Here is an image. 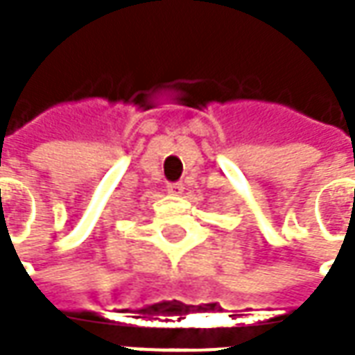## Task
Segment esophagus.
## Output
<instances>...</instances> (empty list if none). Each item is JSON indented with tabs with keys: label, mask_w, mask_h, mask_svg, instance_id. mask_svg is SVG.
Here are the masks:
<instances>
[{
	"label": "esophagus",
	"mask_w": 355,
	"mask_h": 355,
	"mask_svg": "<svg viewBox=\"0 0 355 355\" xmlns=\"http://www.w3.org/2000/svg\"><path fill=\"white\" fill-rule=\"evenodd\" d=\"M168 191L171 196H180L184 191V184L182 182H175V184H168Z\"/></svg>",
	"instance_id": "34e87169"
}]
</instances>
